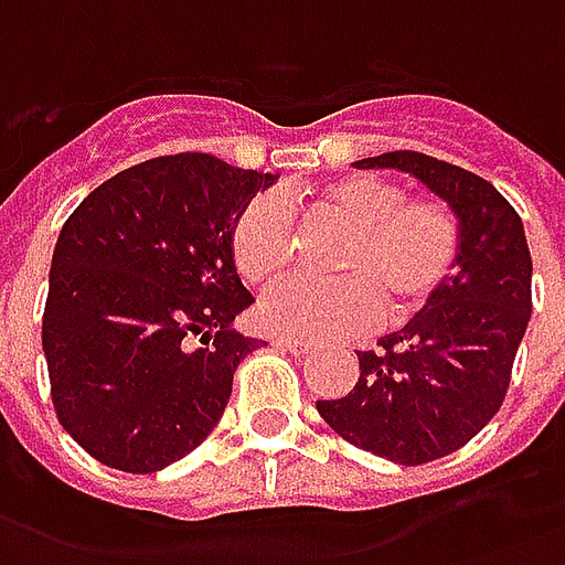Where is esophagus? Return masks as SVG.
Returning <instances> with one entry per match:
<instances>
[{"mask_svg":"<svg viewBox=\"0 0 565 565\" xmlns=\"http://www.w3.org/2000/svg\"><path fill=\"white\" fill-rule=\"evenodd\" d=\"M270 343L277 345V349H286V352H295V355L307 352V343H300V340H291V337H274Z\"/></svg>","mask_w":565,"mask_h":565,"instance_id":"obj_1","label":"esophagus"}]
</instances>
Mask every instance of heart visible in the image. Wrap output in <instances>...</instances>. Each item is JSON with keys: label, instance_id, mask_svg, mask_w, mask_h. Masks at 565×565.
I'll return each mask as SVG.
<instances>
[{"label": "heart", "instance_id": "obj_1", "mask_svg": "<svg viewBox=\"0 0 565 565\" xmlns=\"http://www.w3.org/2000/svg\"><path fill=\"white\" fill-rule=\"evenodd\" d=\"M312 216L343 241L331 255V282L282 279L258 303V322L277 337L328 340L361 331L385 316L403 324L443 298L460 270L463 225L439 198H406V189L376 174L337 177L310 195ZM234 270L262 288L288 270L295 234L282 201L255 195L228 234Z\"/></svg>", "mask_w": 565, "mask_h": 565}]
</instances>
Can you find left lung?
Segmentation results:
<instances>
[{
  "mask_svg": "<svg viewBox=\"0 0 565 565\" xmlns=\"http://www.w3.org/2000/svg\"><path fill=\"white\" fill-rule=\"evenodd\" d=\"M358 168H397L451 204L463 225L460 270L418 319L358 352L355 388L316 409L345 443L403 467L463 448L505 401L533 310V262L518 210L467 168L394 150Z\"/></svg>",
  "mask_w": 565,
  "mask_h": 565,
  "instance_id": "1",
  "label": "left lung"
}]
</instances>
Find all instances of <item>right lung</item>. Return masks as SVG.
Segmentation results:
<instances>
[{
	"label": "right lung",
	"instance_id": "right-lung-1",
	"mask_svg": "<svg viewBox=\"0 0 565 565\" xmlns=\"http://www.w3.org/2000/svg\"><path fill=\"white\" fill-rule=\"evenodd\" d=\"M274 183L210 152L119 171L65 220L41 319L56 418L86 455L156 472L220 424L234 370L262 340L228 253L234 216Z\"/></svg>",
	"mask_w": 565,
	"mask_h": 565
}]
</instances>
